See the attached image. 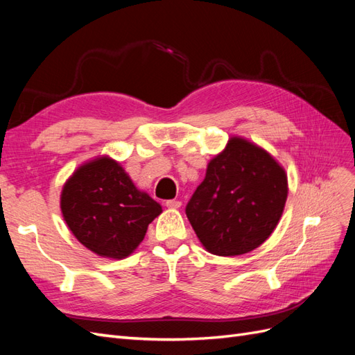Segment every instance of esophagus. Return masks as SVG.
Returning a JSON list of instances; mask_svg holds the SVG:
<instances>
[{"mask_svg": "<svg viewBox=\"0 0 355 355\" xmlns=\"http://www.w3.org/2000/svg\"><path fill=\"white\" fill-rule=\"evenodd\" d=\"M180 201L179 200H167L166 201V206L168 207V209H179L180 207Z\"/></svg>", "mask_w": 355, "mask_h": 355, "instance_id": "34e87169", "label": "esophagus"}]
</instances>
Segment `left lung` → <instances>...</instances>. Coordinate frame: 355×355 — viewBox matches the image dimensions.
Here are the masks:
<instances>
[{
	"mask_svg": "<svg viewBox=\"0 0 355 355\" xmlns=\"http://www.w3.org/2000/svg\"><path fill=\"white\" fill-rule=\"evenodd\" d=\"M286 198L283 167L262 148L232 137L209 163L185 213L210 253L239 256L270 237Z\"/></svg>",
	"mask_w": 355,
	"mask_h": 355,
	"instance_id": "1",
	"label": "left lung"
}]
</instances>
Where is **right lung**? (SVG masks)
I'll list each match as a JSON object with an SVG mask.
<instances>
[{
  "label": "right lung",
  "mask_w": 355,
  "mask_h": 355,
  "mask_svg": "<svg viewBox=\"0 0 355 355\" xmlns=\"http://www.w3.org/2000/svg\"><path fill=\"white\" fill-rule=\"evenodd\" d=\"M63 219L77 240L103 257L123 259L144 240L161 206L139 191L116 161L81 166L62 191Z\"/></svg>",
  "instance_id": "1"
}]
</instances>
